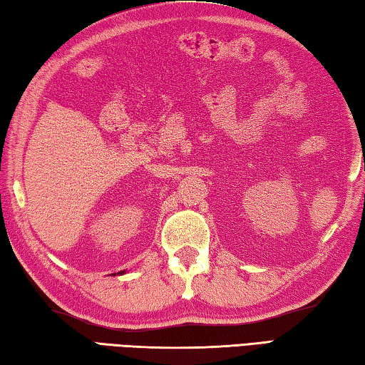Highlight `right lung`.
<instances>
[{
  "label": "right lung",
  "instance_id": "1",
  "mask_svg": "<svg viewBox=\"0 0 365 365\" xmlns=\"http://www.w3.org/2000/svg\"><path fill=\"white\" fill-rule=\"evenodd\" d=\"M125 274V270H121V272H118V274H113V277H115V275H123Z\"/></svg>",
  "mask_w": 365,
  "mask_h": 365
}]
</instances>
